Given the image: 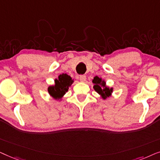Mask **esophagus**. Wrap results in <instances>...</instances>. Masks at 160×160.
Returning <instances> with one entry per match:
<instances>
[{"instance_id": "esophagus-1", "label": "esophagus", "mask_w": 160, "mask_h": 160, "mask_svg": "<svg viewBox=\"0 0 160 160\" xmlns=\"http://www.w3.org/2000/svg\"><path fill=\"white\" fill-rule=\"evenodd\" d=\"M80 80L81 82H85L86 80V75H80Z\"/></svg>"}]
</instances>
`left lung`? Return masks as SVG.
Instances as JSON below:
<instances>
[{
  "label": "left lung",
  "instance_id": "left-lung-1",
  "mask_svg": "<svg viewBox=\"0 0 160 160\" xmlns=\"http://www.w3.org/2000/svg\"><path fill=\"white\" fill-rule=\"evenodd\" d=\"M92 82L94 84L93 88L101 96L103 99H106L110 96H111L112 93V88H109L106 86V82L105 80H103L101 78L96 76L93 78Z\"/></svg>",
  "mask_w": 160,
  "mask_h": 160
}]
</instances>
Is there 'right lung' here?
Returning a JSON list of instances; mask_svg holds the SVG:
<instances>
[{
	"label": "right lung",
	"instance_id": "right-lung-1",
	"mask_svg": "<svg viewBox=\"0 0 160 160\" xmlns=\"http://www.w3.org/2000/svg\"><path fill=\"white\" fill-rule=\"evenodd\" d=\"M74 80L67 74H62L55 80L54 86L48 87V93L55 99H60L67 92L69 87L73 83Z\"/></svg>",
	"mask_w": 160,
	"mask_h": 160
}]
</instances>
